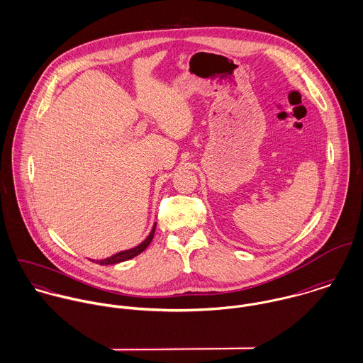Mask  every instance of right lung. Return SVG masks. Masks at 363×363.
Wrapping results in <instances>:
<instances>
[{
    "label": "right lung",
    "instance_id": "obj_1",
    "mask_svg": "<svg viewBox=\"0 0 363 363\" xmlns=\"http://www.w3.org/2000/svg\"><path fill=\"white\" fill-rule=\"evenodd\" d=\"M155 228L156 223L154 225V228H152V230H151L150 236H148V238H147L141 245H138L137 247L130 249V250L120 252V253H117V255H114V256H111V257H108V259H98L96 262H98V264H101V265H108V264L123 262V261H127V259H133V257L138 256L140 253H143V252L150 246V243H151V240H152V238H154V233H155Z\"/></svg>",
    "mask_w": 363,
    "mask_h": 363
}]
</instances>
